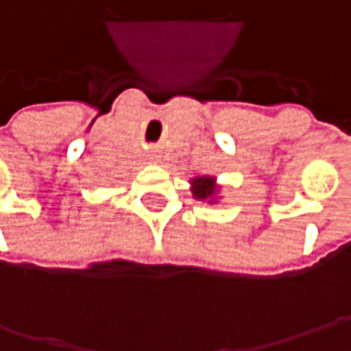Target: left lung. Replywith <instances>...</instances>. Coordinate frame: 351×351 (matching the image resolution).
<instances>
[{
    "label": "left lung",
    "instance_id": "left-lung-1",
    "mask_svg": "<svg viewBox=\"0 0 351 351\" xmlns=\"http://www.w3.org/2000/svg\"><path fill=\"white\" fill-rule=\"evenodd\" d=\"M191 193H193L195 199H201V201L210 199V201L215 203V197L219 193V187H217L215 178H210V176H199V178H193V180H191Z\"/></svg>",
    "mask_w": 351,
    "mask_h": 351
}]
</instances>
